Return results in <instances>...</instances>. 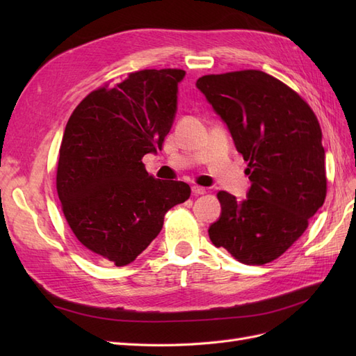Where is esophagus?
<instances>
[{
	"label": "esophagus",
	"instance_id": "1",
	"mask_svg": "<svg viewBox=\"0 0 356 356\" xmlns=\"http://www.w3.org/2000/svg\"><path fill=\"white\" fill-rule=\"evenodd\" d=\"M191 191H193V195H195V196H200V195H204V193H207V188L200 187V186H193Z\"/></svg>",
	"mask_w": 356,
	"mask_h": 356
}]
</instances>
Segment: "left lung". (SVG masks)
Returning a JSON list of instances; mask_svg holds the SVG:
<instances>
[{
    "label": "left lung",
    "instance_id": "1",
    "mask_svg": "<svg viewBox=\"0 0 356 356\" xmlns=\"http://www.w3.org/2000/svg\"><path fill=\"white\" fill-rule=\"evenodd\" d=\"M248 161V197L218 191L221 215L208 233L236 260L261 266L281 257L327 196L322 132L309 104L258 70L203 75L196 83Z\"/></svg>",
    "mask_w": 356,
    "mask_h": 356
}]
</instances>
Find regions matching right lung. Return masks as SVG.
Returning <instances> with one entry per match:
<instances>
[{
  "instance_id": "add662e5",
  "label": "right lung",
  "mask_w": 356,
  "mask_h": 356,
  "mask_svg": "<svg viewBox=\"0 0 356 356\" xmlns=\"http://www.w3.org/2000/svg\"><path fill=\"white\" fill-rule=\"evenodd\" d=\"M184 70L131 72L75 106L59 148L56 190L77 241L115 266L132 263L190 197L182 181L157 179L143 157L161 149L177 113Z\"/></svg>"
}]
</instances>
